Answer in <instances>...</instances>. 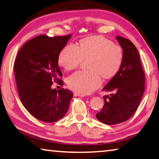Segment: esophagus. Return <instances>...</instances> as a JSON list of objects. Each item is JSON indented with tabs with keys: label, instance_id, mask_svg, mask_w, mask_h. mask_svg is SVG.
Listing matches in <instances>:
<instances>
[{
	"label": "esophagus",
	"instance_id": "1",
	"mask_svg": "<svg viewBox=\"0 0 159 159\" xmlns=\"http://www.w3.org/2000/svg\"><path fill=\"white\" fill-rule=\"evenodd\" d=\"M74 96H76V97H84L85 95H83V94H80V93H76V92H75V93H74Z\"/></svg>",
	"mask_w": 159,
	"mask_h": 159
}]
</instances>
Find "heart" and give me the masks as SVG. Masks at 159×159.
Listing matches in <instances>:
<instances>
[{
  "instance_id": "b5f03b06",
  "label": "heart",
  "mask_w": 159,
  "mask_h": 159,
  "mask_svg": "<svg viewBox=\"0 0 159 159\" xmlns=\"http://www.w3.org/2000/svg\"><path fill=\"white\" fill-rule=\"evenodd\" d=\"M88 60V70L75 72L69 77L67 83L71 90L86 95L92 93L102 84L104 79L114 76L122 64L123 53L119 45L102 36L83 39L79 46L69 43L58 56V63L66 70H72L81 63L83 58Z\"/></svg>"
}]
</instances>
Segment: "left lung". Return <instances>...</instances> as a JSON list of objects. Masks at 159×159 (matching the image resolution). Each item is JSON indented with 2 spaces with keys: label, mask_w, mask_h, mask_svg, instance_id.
I'll return each mask as SVG.
<instances>
[{
  "label": "left lung",
  "mask_w": 159,
  "mask_h": 159,
  "mask_svg": "<svg viewBox=\"0 0 159 159\" xmlns=\"http://www.w3.org/2000/svg\"><path fill=\"white\" fill-rule=\"evenodd\" d=\"M118 42L123 50L122 64L117 74L102 90L114 92L104 95V105L96 118L107 125L129 119L136 111L144 91L145 76L138 50L130 40L120 36Z\"/></svg>",
  "instance_id": "1"
}]
</instances>
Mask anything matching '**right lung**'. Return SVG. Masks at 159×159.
<instances>
[{"mask_svg": "<svg viewBox=\"0 0 159 159\" xmlns=\"http://www.w3.org/2000/svg\"><path fill=\"white\" fill-rule=\"evenodd\" d=\"M71 35L49 37L40 35L20 48L14 64L20 99L25 109L41 121L52 123L62 118L69 109L73 93L52 89V81L61 85L62 74L58 56Z\"/></svg>", "mask_w": 159, "mask_h": 159, "instance_id": "obj_1", "label": "right lung"}]
</instances>
